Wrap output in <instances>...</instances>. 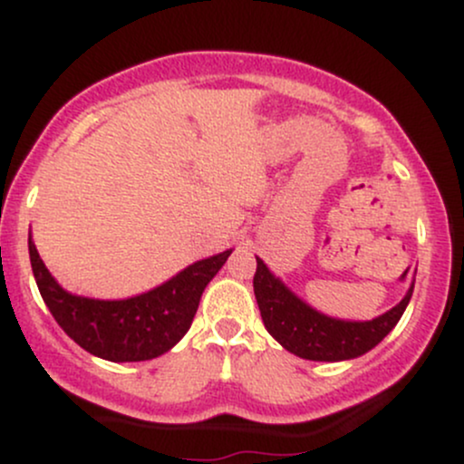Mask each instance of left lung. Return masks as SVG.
I'll return each instance as SVG.
<instances>
[{
	"instance_id": "obj_1",
	"label": "left lung",
	"mask_w": 464,
	"mask_h": 464,
	"mask_svg": "<svg viewBox=\"0 0 464 464\" xmlns=\"http://www.w3.org/2000/svg\"><path fill=\"white\" fill-rule=\"evenodd\" d=\"M257 259V273L253 276L255 299L266 329L281 347L303 360L344 362L369 353L395 329L414 290L412 276L408 292L395 307L371 321H349L312 307L296 292H292L264 264V259Z\"/></svg>"
}]
</instances>
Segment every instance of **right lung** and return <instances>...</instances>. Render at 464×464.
Returning a JSON list of instances; mask_svg holds the SVG:
<instances>
[{
	"label": "right lung",
	"mask_w": 464,
	"mask_h": 464,
	"mask_svg": "<svg viewBox=\"0 0 464 464\" xmlns=\"http://www.w3.org/2000/svg\"><path fill=\"white\" fill-rule=\"evenodd\" d=\"M30 264L47 310L73 343L109 362H143L168 353L189 332L205 287L233 248L194 262L165 284L130 299L73 295L52 276L28 236Z\"/></svg>",
	"instance_id": "obj_1"
}]
</instances>
